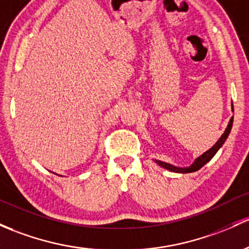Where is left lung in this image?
<instances>
[{"label":"left lung","instance_id":"obj_1","mask_svg":"<svg viewBox=\"0 0 249 249\" xmlns=\"http://www.w3.org/2000/svg\"><path fill=\"white\" fill-rule=\"evenodd\" d=\"M231 109H232V112H234V107H232V104H231ZM232 122H234V117L230 118V120L228 123V126H227V129L224 130L223 135L219 137V140L217 141V142L214 143V144L211 146L209 150H206L205 153H203L200 156H198V158L195 160V162H193L191 166H188V167H177V166H173V164H171V163H167V162L160 161V160H155V162L159 164V166L163 167V168L168 169V171H171V172H175V173H193V172H197L198 169H200L201 167L204 166V164L208 163V162L210 161V160L213 159L214 155H216V153L219 150V149H221V146L224 144V142H226L227 138H228L230 131H231Z\"/></svg>","mask_w":249,"mask_h":249}]
</instances>
